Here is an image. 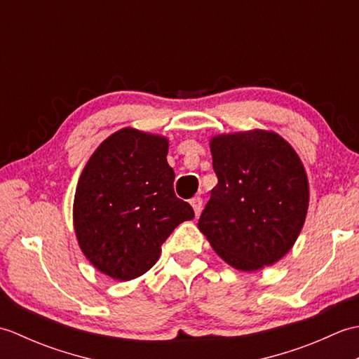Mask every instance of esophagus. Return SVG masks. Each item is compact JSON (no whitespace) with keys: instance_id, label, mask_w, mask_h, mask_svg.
<instances>
[{"instance_id":"esophagus-1","label":"esophagus","mask_w":359,"mask_h":359,"mask_svg":"<svg viewBox=\"0 0 359 359\" xmlns=\"http://www.w3.org/2000/svg\"><path fill=\"white\" fill-rule=\"evenodd\" d=\"M189 203H191V207H193V210L196 212V216H199L201 215V210H202V197L194 196L193 199L189 201Z\"/></svg>"}]
</instances>
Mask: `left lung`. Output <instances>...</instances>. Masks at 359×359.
<instances>
[{"label":"left lung","instance_id":"left-lung-1","mask_svg":"<svg viewBox=\"0 0 359 359\" xmlns=\"http://www.w3.org/2000/svg\"><path fill=\"white\" fill-rule=\"evenodd\" d=\"M210 149L217 185L197 226L236 270L276 264L293 248L307 217L310 187L302 160L266 129L216 134Z\"/></svg>","mask_w":359,"mask_h":359}]
</instances>
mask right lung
I'll list each match as a JSON object with an SVG mask.
<instances>
[{
    "mask_svg": "<svg viewBox=\"0 0 359 359\" xmlns=\"http://www.w3.org/2000/svg\"><path fill=\"white\" fill-rule=\"evenodd\" d=\"M165 135L121 128L89 157L75 188L72 219L79 247L116 280L147 273L174 228L194 217L174 194Z\"/></svg>",
    "mask_w": 359,
    "mask_h": 359,
    "instance_id": "add662e5",
    "label": "right lung"
}]
</instances>
